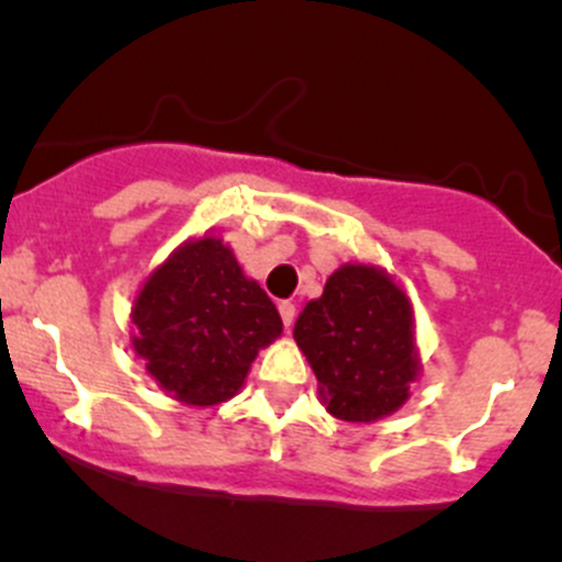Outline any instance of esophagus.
Wrapping results in <instances>:
<instances>
[{
  "label": "esophagus",
  "mask_w": 562,
  "mask_h": 562,
  "mask_svg": "<svg viewBox=\"0 0 562 562\" xmlns=\"http://www.w3.org/2000/svg\"><path fill=\"white\" fill-rule=\"evenodd\" d=\"M279 311H281V319H283V327H292L294 324V316H297V308H294V303H289V300H283L279 303Z\"/></svg>",
  "instance_id": "34e87169"
}]
</instances>
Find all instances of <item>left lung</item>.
Instances as JSON below:
<instances>
[{
    "instance_id": "left-lung-1",
    "label": "left lung",
    "mask_w": 562,
    "mask_h": 562,
    "mask_svg": "<svg viewBox=\"0 0 562 562\" xmlns=\"http://www.w3.org/2000/svg\"><path fill=\"white\" fill-rule=\"evenodd\" d=\"M294 340L314 368L335 419L375 422L408 401L419 375L414 305L401 283L373 265H344L305 303Z\"/></svg>"
}]
</instances>
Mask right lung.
Returning a JSON list of instances; mask_svg holds the SVG:
<instances>
[{
	"label": "right lung",
	"mask_w": 562,
	"mask_h": 562,
	"mask_svg": "<svg viewBox=\"0 0 562 562\" xmlns=\"http://www.w3.org/2000/svg\"><path fill=\"white\" fill-rule=\"evenodd\" d=\"M132 324V349L148 375L200 408L238 395L259 349L283 329L273 300L216 235L178 246L143 281Z\"/></svg>",
	"instance_id": "obj_1"
}]
</instances>
